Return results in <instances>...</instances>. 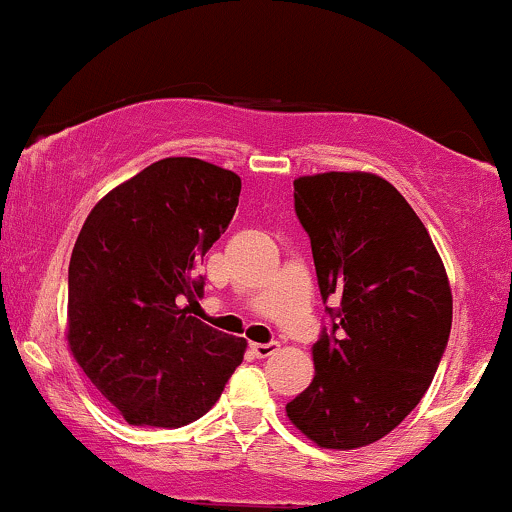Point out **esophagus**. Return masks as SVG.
Returning a JSON list of instances; mask_svg holds the SVG:
<instances>
[{"mask_svg":"<svg viewBox=\"0 0 512 512\" xmlns=\"http://www.w3.org/2000/svg\"><path fill=\"white\" fill-rule=\"evenodd\" d=\"M250 351L255 358H269L272 354L279 351V344L276 342H267V344H250Z\"/></svg>","mask_w":512,"mask_h":512,"instance_id":"esophagus-1","label":"esophagus"}]
</instances>
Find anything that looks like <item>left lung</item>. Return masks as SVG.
<instances>
[{"label":"left lung","instance_id":"1","mask_svg":"<svg viewBox=\"0 0 512 512\" xmlns=\"http://www.w3.org/2000/svg\"><path fill=\"white\" fill-rule=\"evenodd\" d=\"M330 325L313 346L315 378L286 404L320 448L375 443L426 395L452 325V293L426 226L370 173L293 180Z\"/></svg>","mask_w":512,"mask_h":512}]
</instances>
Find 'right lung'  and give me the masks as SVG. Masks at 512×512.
<instances>
[{
	"label": "right lung",
	"mask_w": 512,
	"mask_h": 512,
	"mask_svg": "<svg viewBox=\"0 0 512 512\" xmlns=\"http://www.w3.org/2000/svg\"><path fill=\"white\" fill-rule=\"evenodd\" d=\"M240 178L199 158H163L117 185L69 260V349L132 426L178 428L214 407L248 342L182 308L195 269L238 207Z\"/></svg>",
	"instance_id": "1"
}]
</instances>
